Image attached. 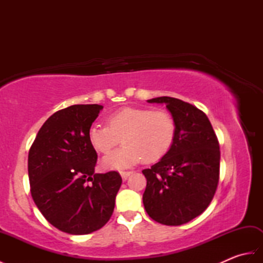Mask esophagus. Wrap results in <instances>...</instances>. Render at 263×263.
Returning <instances> with one entry per match:
<instances>
[{"label":"esophagus","instance_id":"obj_1","mask_svg":"<svg viewBox=\"0 0 263 263\" xmlns=\"http://www.w3.org/2000/svg\"><path fill=\"white\" fill-rule=\"evenodd\" d=\"M132 174L131 172H121V177H122V180L123 181H126L127 180V177L130 176Z\"/></svg>","mask_w":263,"mask_h":263}]
</instances>
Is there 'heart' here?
<instances>
[{
  "instance_id": "1",
  "label": "heart",
  "mask_w": 263,
  "mask_h": 263,
  "mask_svg": "<svg viewBox=\"0 0 263 263\" xmlns=\"http://www.w3.org/2000/svg\"><path fill=\"white\" fill-rule=\"evenodd\" d=\"M108 125L95 123L88 131L92 148L108 153L120 143L124 146L106 155L102 166L106 170H123L138 164L155 163L168 154L176 137V123L167 110L148 107H124L111 113Z\"/></svg>"
}]
</instances>
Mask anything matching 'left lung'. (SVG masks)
<instances>
[{"label": "left lung", "mask_w": 263, "mask_h": 263, "mask_svg": "<svg viewBox=\"0 0 263 263\" xmlns=\"http://www.w3.org/2000/svg\"><path fill=\"white\" fill-rule=\"evenodd\" d=\"M147 102L166 105L176 123V137L168 154L142 171L147 178L144 209L163 225L186 224L214 198L219 181V143L209 119L195 106L173 97Z\"/></svg>", "instance_id": "8db88e82"}]
</instances>
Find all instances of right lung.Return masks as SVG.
<instances>
[{"instance_id":"1","label":"right lung","mask_w":263,"mask_h":263,"mask_svg":"<svg viewBox=\"0 0 263 263\" xmlns=\"http://www.w3.org/2000/svg\"><path fill=\"white\" fill-rule=\"evenodd\" d=\"M102 109L98 104L72 105L54 113L28 155L33 202L49 224L72 235L90 234L109 220L122 184L117 172L95 173L97 153L88 131Z\"/></svg>"}]
</instances>
